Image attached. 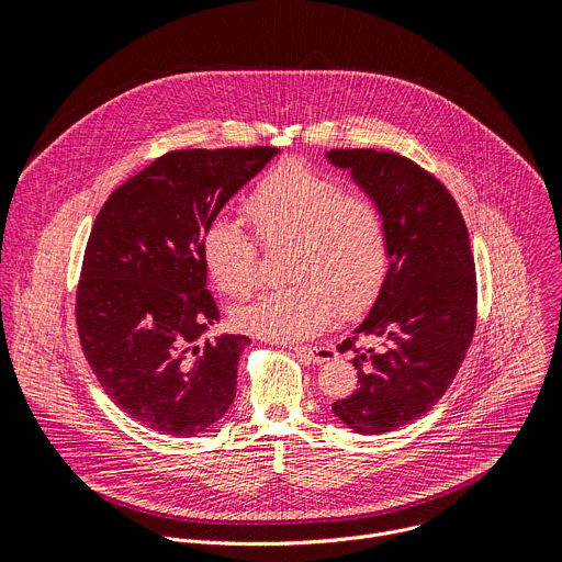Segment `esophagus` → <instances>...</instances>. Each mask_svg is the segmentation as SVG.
I'll use <instances>...</instances> for the list:
<instances>
[{
	"label": "esophagus",
	"instance_id": "34e87169",
	"mask_svg": "<svg viewBox=\"0 0 562 562\" xmlns=\"http://www.w3.org/2000/svg\"><path fill=\"white\" fill-rule=\"evenodd\" d=\"M289 349H291V351H295L297 356L308 358L311 362H317V364L331 362V360H336V358H338L336 349H334V347H329V345H319V347H300V345H295V347H289Z\"/></svg>",
	"mask_w": 562,
	"mask_h": 562
}]
</instances>
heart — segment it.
<instances>
[{"mask_svg": "<svg viewBox=\"0 0 562 562\" xmlns=\"http://www.w3.org/2000/svg\"><path fill=\"white\" fill-rule=\"evenodd\" d=\"M260 245L289 243L295 282L269 289L233 308L247 334L293 342L325 329L334 315H358L382 291L389 235L380 206L364 193L300 159L269 169L243 202ZM202 262L220 291L239 297L258 282V243L228 220H213L200 239Z\"/></svg>", "mask_w": 562, "mask_h": 562, "instance_id": "heart-1", "label": "heart"}]
</instances>
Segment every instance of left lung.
<instances>
[{
  "label": "left lung",
  "mask_w": 562,
  "mask_h": 562,
  "mask_svg": "<svg viewBox=\"0 0 562 562\" xmlns=\"http://www.w3.org/2000/svg\"><path fill=\"white\" fill-rule=\"evenodd\" d=\"M338 169L380 206L389 269L364 323L338 345L353 353L358 389L334 414L362 436L425 416L453 382L475 331V265L462 213L440 180L409 157L334 148ZM369 337L375 348H362Z\"/></svg>",
  "instance_id": "obj_1"
}]
</instances>
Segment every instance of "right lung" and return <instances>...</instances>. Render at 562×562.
I'll return each instance as SVG.
<instances>
[{
    "label": "right lung",
    "instance_id": "obj_1",
    "mask_svg": "<svg viewBox=\"0 0 562 562\" xmlns=\"http://www.w3.org/2000/svg\"><path fill=\"white\" fill-rule=\"evenodd\" d=\"M278 153L171 150L117 187L95 217L77 284V334L106 395L148 429L191 438L233 403L251 340L198 345L220 319L200 239Z\"/></svg>",
    "mask_w": 562,
    "mask_h": 562
}]
</instances>
